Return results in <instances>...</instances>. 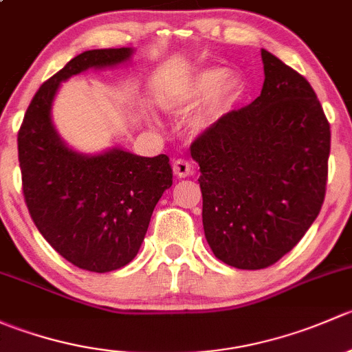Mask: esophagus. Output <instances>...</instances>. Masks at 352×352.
Masks as SVG:
<instances>
[{
	"instance_id": "34e87169",
	"label": "esophagus",
	"mask_w": 352,
	"mask_h": 352,
	"mask_svg": "<svg viewBox=\"0 0 352 352\" xmlns=\"http://www.w3.org/2000/svg\"><path fill=\"white\" fill-rule=\"evenodd\" d=\"M173 173H175L179 179H186V177L194 173V165L190 162H187V160L179 158L173 162Z\"/></svg>"
}]
</instances>
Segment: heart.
<instances>
[{"mask_svg": "<svg viewBox=\"0 0 352 352\" xmlns=\"http://www.w3.org/2000/svg\"><path fill=\"white\" fill-rule=\"evenodd\" d=\"M235 91V78L226 74L225 69L209 67V69L199 71L182 88L165 95L162 105L172 116L182 117L196 109L199 104L208 100L192 119V129L196 133H206L219 122L226 107L233 100Z\"/></svg>", "mask_w": 352, "mask_h": 352, "instance_id": "obj_1", "label": "heart"}]
</instances>
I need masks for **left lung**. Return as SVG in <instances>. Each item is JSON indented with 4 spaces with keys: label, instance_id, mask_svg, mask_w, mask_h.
<instances>
[{
    "label": "left lung",
    "instance_id": "8db88e82",
    "mask_svg": "<svg viewBox=\"0 0 352 352\" xmlns=\"http://www.w3.org/2000/svg\"><path fill=\"white\" fill-rule=\"evenodd\" d=\"M261 56V95L190 144L206 240L219 261L247 271L278 262L317 219L330 153L314 88L269 51Z\"/></svg>",
    "mask_w": 352,
    "mask_h": 352
}]
</instances>
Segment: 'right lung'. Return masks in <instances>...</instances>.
Listing matches in <instances>:
<instances>
[{
	"label": "right lung",
	"instance_id": "right-lung-1",
	"mask_svg": "<svg viewBox=\"0 0 352 352\" xmlns=\"http://www.w3.org/2000/svg\"><path fill=\"white\" fill-rule=\"evenodd\" d=\"M133 47L94 49L49 78L28 105L19 131L23 196L38 232L80 269L110 272L140 252L156 202L172 187L166 155L153 158L119 146L87 155L67 146L52 122L63 81L87 69L129 63Z\"/></svg>",
	"mask_w": 352,
	"mask_h": 352
}]
</instances>
